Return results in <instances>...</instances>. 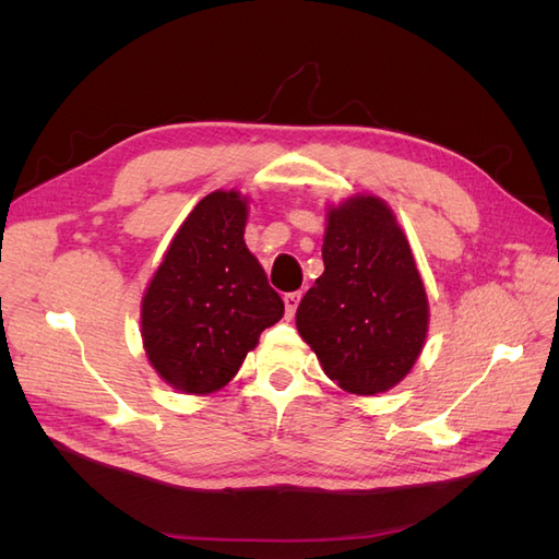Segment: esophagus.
Masks as SVG:
<instances>
[{
	"label": "esophagus",
	"instance_id": "1",
	"mask_svg": "<svg viewBox=\"0 0 559 559\" xmlns=\"http://www.w3.org/2000/svg\"><path fill=\"white\" fill-rule=\"evenodd\" d=\"M298 302H300V294H298V292H294V294H286V296H284V310H286V319H292V317L296 314Z\"/></svg>",
	"mask_w": 559,
	"mask_h": 559
}]
</instances>
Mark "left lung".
I'll use <instances>...</instances> for the list:
<instances>
[{
    "mask_svg": "<svg viewBox=\"0 0 559 559\" xmlns=\"http://www.w3.org/2000/svg\"><path fill=\"white\" fill-rule=\"evenodd\" d=\"M324 273L302 296L296 329L326 378L347 394L378 396L417 364L429 298L396 214L373 193L326 207Z\"/></svg>",
    "mask_w": 559,
    "mask_h": 559,
    "instance_id": "left-lung-1",
    "label": "left lung"
}]
</instances>
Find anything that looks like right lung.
Listing matches in <instances>:
<instances>
[{
	"label": "right lung",
	"instance_id": "1",
	"mask_svg": "<svg viewBox=\"0 0 559 559\" xmlns=\"http://www.w3.org/2000/svg\"><path fill=\"white\" fill-rule=\"evenodd\" d=\"M249 198L218 189L202 198L151 275L140 310L146 359L181 394L224 389L284 314L280 294L247 249Z\"/></svg>",
	"mask_w": 559,
	"mask_h": 559
}]
</instances>
